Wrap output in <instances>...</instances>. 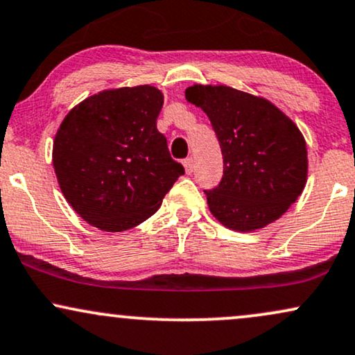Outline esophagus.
<instances>
[{"label": "esophagus", "instance_id": "34e87169", "mask_svg": "<svg viewBox=\"0 0 355 355\" xmlns=\"http://www.w3.org/2000/svg\"><path fill=\"white\" fill-rule=\"evenodd\" d=\"M183 165H185V172L190 175L191 172H193V166H195V160H193V159H191V157H189V159H185V160H183Z\"/></svg>", "mask_w": 355, "mask_h": 355}]
</instances>
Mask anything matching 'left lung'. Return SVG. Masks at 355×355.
Masks as SVG:
<instances>
[{
  "instance_id": "left-lung-1",
  "label": "left lung",
  "mask_w": 355,
  "mask_h": 355,
  "mask_svg": "<svg viewBox=\"0 0 355 355\" xmlns=\"http://www.w3.org/2000/svg\"><path fill=\"white\" fill-rule=\"evenodd\" d=\"M187 101L210 119L223 155L218 187L205 190L211 215L236 232H253L283 216L307 178L304 137L261 97L228 85H191Z\"/></svg>"
}]
</instances>
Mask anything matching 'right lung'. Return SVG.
<instances>
[{"label": "right lung", "instance_id": "add662e5", "mask_svg": "<svg viewBox=\"0 0 355 355\" xmlns=\"http://www.w3.org/2000/svg\"><path fill=\"white\" fill-rule=\"evenodd\" d=\"M164 94L152 85L102 91L64 117L53 165L78 215L104 232H125L160 208L185 173L170 157L157 117Z\"/></svg>", "mask_w": 355, "mask_h": 355}]
</instances>
